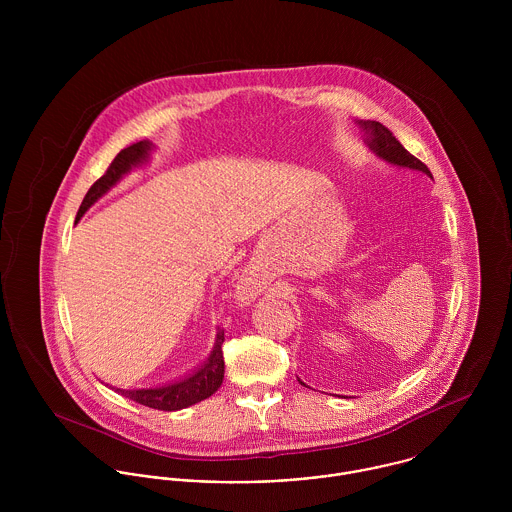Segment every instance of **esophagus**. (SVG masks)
Masks as SVG:
<instances>
[{
    "mask_svg": "<svg viewBox=\"0 0 512 512\" xmlns=\"http://www.w3.org/2000/svg\"><path fill=\"white\" fill-rule=\"evenodd\" d=\"M236 292H238V297H240L242 301H252L254 295L258 293L256 278L246 272V274L240 278V282H238V286H236Z\"/></svg>",
    "mask_w": 512,
    "mask_h": 512,
    "instance_id": "obj_1",
    "label": "esophagus"
}]
</instances>
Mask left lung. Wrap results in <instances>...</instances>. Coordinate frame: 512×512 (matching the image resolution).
<instances>
[{"label":"left lung","instance_id":"1","mask_svg":"<svg viewBox=\"0 0 512 512\" xmlns=\"http://www.w3.org/2000/svg\"><path fill=\"white\" fill-rule=\"evenodd\" d=\"M359 126L365 130L366 146L370 147L380 159H384L386 163L398 165V167H408V169L422 171V173L432 177V173L426 167V163H422L408 149H404V146L394 138V134L388 128H384L380 122L366 120V122H359Z\"/></svg>","mask_w":512,"mask_h":512}]
</instances>
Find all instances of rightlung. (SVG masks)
I'll use <instances>...</instances> for the list:
<instances>
[{"label":"right lung","mask_w":512,"mask_h":512,"mask_svg":"<svg viewBox=\"0 0 512 512\" xmlns=\"http://www.w3.org/2000/svg\"><path fill=\"white\" fill-rule=\"evenodd\" d=\"M151 149H153V146L147 140L124 147L114 157V161L110 163L106 173L84 195L82 205L76 213V222L82 219V215L104 193H108L126 173H130L134 167L146 163ZM222 343H224V329H219L217 339H215V347H213L209 359L199 366L193 374H189L181 380H175L171 384L157 386V388H140V390H120V388H116V392H120L122 396L130 398L138 404H144L147 408H155V410H163V412H173V410L193 406V404L209 398L211 394H215L219 390L220 384H222V378H224Z\"/></svg>","instance_id":"obj_1"}]
</instances>
